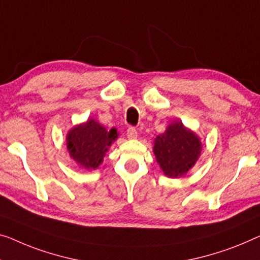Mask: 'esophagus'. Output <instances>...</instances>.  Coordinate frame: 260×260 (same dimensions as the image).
<instances>
[{
    "label": "esophagus",
    "mask_w": 260,
    "mask_h": 260,
    "mask_svg": "<svg viewBox=\"0 0 260 260\" xmlns=\"http://www.w3.org/2000/svg\"><path fill=\"white\" fill-rule=\"evenodd\" d=\"M127 138L128 139H137L138 138V131L134 128V127L129 126L127 128Z\"/></svg>",
    "instance_id": "esophagus-1"
}]
</instances>
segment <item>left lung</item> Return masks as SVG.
Returning <instances> with one entry per match:
<instances>
[{
    "label": "left lung",
    "mask_w": 260,
    "mask_h": 260,
    "mask_svg": "<svg viewBox=\"0 0 260 260\" xmlns=\"http://www.w3.org/2000/svg\"><path fill=\"white\" fill-rule=\"evenodd\" d=\"M154 154L157 164L168 177H180L189 172L199 160L202 143L200 138L180 120L167 127L154 140Z\"/></svg>",
    "instance_id": "1"
}]
</instances>
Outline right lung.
<instances>
[{"instance_id": "add662e5", "label": "right lung", "mask_w": 260, "mask_h": 260, "mask_svg": "<svg viewBox=\"0 0 260 260\" xmlns=\"http://www.w3.org/2000/svg\"><path fill=\"white\" fill-rule=\"evenodd\" d=\"M118 135L115 128L107 131L98 121L88 119L69 131L67 147L70 156L85 169L98 168Z\"/></svg>"}]
</instances>
